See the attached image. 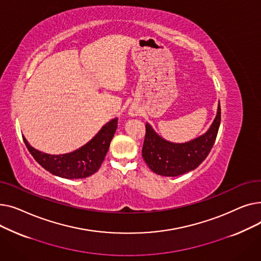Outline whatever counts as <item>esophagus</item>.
<instances>
[{
	"instance_id": "34e87169",
	"label": "esophagus",
	"mask_w": 261,
	"mask_h": 261,
	"mask_svg": "<svg viewBox=\"0 0 261 261\" xmlns=\"http://www.w3.org/2000/svg\"><path fill=\"white\" fill-rule=\"evenodd\" d=\"M129 116H132V117H134V116H136V112L134 111V110H132V109H130V111H129Z\"/></svg>"
}]
</instances>
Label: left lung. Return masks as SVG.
<instances>
[{
	"label": "left lung",
	"mask_w": 261,
	"mask_h": 261,
	"mask_svg": "<svg viewBox=\"0 0 261 261\" xmlns=\"http://www.w3.org/2000/svg\"><path fill=\"white\" fill-rule=\"evenodd\" d=\"M221 120L220 102L208 130L185 143H172L159 135L149 122L142 150L143 159L153 172L164 176H177L196 169L212 150Z\"/></svg>",
	"instance_id": "1"
}]
</instances>
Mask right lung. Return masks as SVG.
I'll use <instances>...</instances> for the list:
<instances>
[{
  "instance_id": "1",
  "label": "right lung",
  "mask_w": 261,
  "mask_h": 261,
  "mask_svg": "<svg viewBox=\"0 0 261 261\" xmlns=\"http://www.w3.org/2000/svg\"><path fill=\"white\" fill-rule=\"evenodd\" d=\"M117 118L109 120L84 146L63 154H50L34 148L23 136V141L34 159L45 170L63 179H85L97 171L105 160L114 133Z\"/></svg>"
}]
</instances>
